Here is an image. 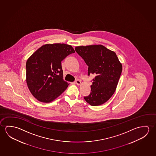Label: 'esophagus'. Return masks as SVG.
<instances>
[{"mask_svg":"<svg viewBox=\"0 0 156 156\" xmlns=\"http://www.w3.org/2000/svg\"><path fill=\"white\" fill-rule=\"evenodd\" d=\"M75 83L77 84V85H80L81 84V82L79 80H77L76 81H75Z\"/></svg>","mask_w":156,"mask_h":156,"instance_id":"34e87169","label":"esophagus"}]
</instances>
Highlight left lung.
I'll use <instances>...</instances> for the list:
<instances>
[{
    "label": "left lung",
    "instance_id": "8db88e82",
    "mask_svg": "<svg viewBox=\"0 0 156 156\" xmlns=\"http://www.w3.org/2000/svg\"><path fill=\"white\" fill-rule=\"evenodd\" d=\"M75 50L88 66V75H96L84 100L93 106L105 103L115 91L122 70L115 52L101 44L78 46Z\"/></svg>",
    "mask_w": 156,
    "mask_h": 156
}]
</instances>
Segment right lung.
<instances>
[{"mask_svg": "<svg viewBox=\"0 0 156 156\" xmlns=\"http://www.w3.org/2000/svg\"><path fill=\"white\" fill-rule=\"evenodd\" d=\"M70 45L47 44L34 52L26 63V81L32 95L42 102L54 101L69 83L63 79L61 61L74 53Z\"/></svg>", "mask_w": 156, "mask_h": 156, "instance_id": "1", "label": "right lung"}]
</instances>
